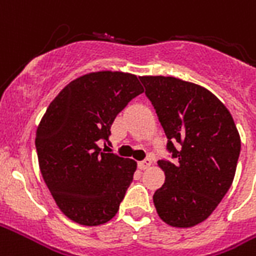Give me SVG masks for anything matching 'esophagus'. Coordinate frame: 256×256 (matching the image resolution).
I'll return each mask as SVG.
<instances>
[{
  "label": "esophagus",
  "mask_w": 256,
  "mask_h": 256,
  "mask_svg": "<svg viewBox=\"0 0 256 256\" xmlns=\"http://www.w3.org/2000/svg\"><path fill=\"white\" fill-rule=\"evenodd\" d=\"M150 165H152V158H145L144 161H141V162H138V168H140L141 170H145V169L150 168Z\"/></svg>",
  "instance_id": "1"
}]
</instances>
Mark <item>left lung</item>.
Returning a JSON list of instances; mask_svg holds the SVG:
<instances>
[{
	"label": "left lung",
	"instance_id": "1",
	"mask_svg": "<svg viewBox=\"0 0 256 256\" xmlns=\"http://www.w3.org/2000/svg\"><path fill=\"white\" fill-rule=\"evenodd\" d=\"M176 160L158 161L165 182L153 202L165 223L193 227L208 219L231 186L240 136L231 112L202 86L173 76H141Z\"/></svg>",
	"mask_w": 256,
	"mask_h": 256
}]
</instances>
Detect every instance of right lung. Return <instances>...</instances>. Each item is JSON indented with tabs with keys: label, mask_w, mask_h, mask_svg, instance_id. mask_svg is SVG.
<instances>
[{
	"label": "right lung",
	"mask_w": 256,
	"mask_h": 256,
	"mask_svg": "<svg viewBox=\"0 0 256 256\" xmlns=\"http://www.w3.org/2000/svg\"><path fill=\"white\" fill-rule=\"evenodd\" d=\"M144 92L140 79L120 71L90 72L50 102L36 132L42 178L56 206L82 226L107 223L136 169L134 160L106 153L115 116Z\"/></svg>",
	"instance_id": "add662e5"
}]
</instances>
